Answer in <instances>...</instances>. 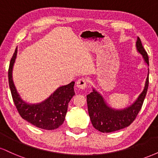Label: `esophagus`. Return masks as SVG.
<instances>
[{"mask_svg": "<svg viewBox=\"0 0 158 158\" xmlns=\"http://www.w3.org/2000/svg\"><path fill=\"white\" fill-rule=\"evenodd\" d=\"M87 85H88V83H87V81L85 79H79L77 82V88L81 90L85 89L87 88Z\"/></svg>", "mask_w": 158, "mask_h": 158, "instance_id": "1", "label": "esophagus"}]
</instances>
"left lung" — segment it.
Instances as JSON below:
<instances>
[{"label": "left lung", "instance_id": "left-lung-1", "mask_svg": "<svg viewBox=\"0 0 158 158\" xmlns=\"http://www.w3.org/2000/svg\"><path fill=\"white\" fill-rule=\"evenodd\" d=\"M137 49L148 64V54L143 48L139 37L137 41ZM148 88V77L146 79L145 89L139 95L137 100L124 110L111 109L106 104L102 96L95 90H93V91L87 95L88 114L93 126L98 131L103 133L119 131L129 126L142 108Z\"/></svg>", "mask_w": 158, "mask_h": 158}]
</instances>
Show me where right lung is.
<instances>
[{
    "label": "right lung",
    "instance_id": "right-lung-1",
    "mask_svg": "<svg viewBox=\"0 0 158 158\" xmlns=\"http://www.w3.org/2000/svg\"><path fill=\"white\" fill-rule=\"evenodd\" d=\"M17 48L11 59L8 70L9 85L15 106L21 117L38 128L52 130L59 128L64 123L68 103L75 95L74 81L60 87L44 102L37 105L24 102L17 93L12 77L13 64L15 62Z\"/></svg>",
    "mask_w": 158,
    "mask_h": 158
}]
</instances>
